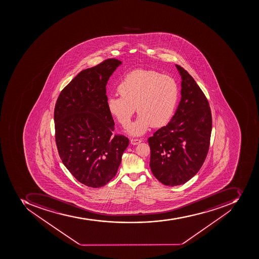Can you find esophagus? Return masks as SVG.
I'll list each match as a JSON object with an SVG mask.
<instances>
[{
  "instance_id": "1",
  "label": "esophagus",
  "mask_w": 259,
  "mask_h": 259,
  "mask_svg": "<svg viewBox=\"0 0 259 259\" xmlns=\"http://www.w3.org/2000/svg\"><path fill=\"white\" fill-rule=\"evenodd\" d=\"M142 142V140L141 139H131V143L132 145H134V146H135V145L139 144V143Z\"/></svg>"
}]
</instances>
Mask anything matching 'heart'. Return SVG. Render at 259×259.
<instances>
[{
    "label": "heart",
    "mask_w": 259,
    "mask_h": 259,
    "mask_svg": "<svg viewBox=\"0 0 259 259\" xmlns=\"http://www.w3.org/2000/svg\"><path fill=\"white\" fill-rule=\"evenodd\" d=\"M120 97L107 101L108 112L119 124L126 127L135 112L140 113L127 132L141 136L152 125L164 126L174 115L179 98V88L174 77L151 69H139L128 73L117 87Z\"/></svg>",
    "instance_id": "1"
}]
</instances>
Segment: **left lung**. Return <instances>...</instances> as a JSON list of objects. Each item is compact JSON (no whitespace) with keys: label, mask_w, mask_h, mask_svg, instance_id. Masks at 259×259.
I'll return each mask as SVG.
<instances>
[{"label":"left lung","mask_w":259,"mask_h":259,"mask_svg":"<svg viewBox=\"0 0 259 259\" xmlns=\"http://www.w3.org/2000/svg\"><path fill=\"white\" fill-rule=\"evenodd\" d=\"M176 67L182 77L181 101L170 122L147 140L153 175L169 186L186 183L198 174L207 155L212 128L206 96L186 69Z\"/></svg>","instance_id":"obj_1"}]
</instances>
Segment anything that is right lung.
<instances>
[{
    "instance_id": "1",
    "label": "right lung",
    "mask_w": 259,
    "mask_h": 259,
    "mask_svg": "<svg viewBox=\"0 0 259 259\" xmlns=\"http://www.w3.org/2000/svg\"><path fill=\"white\" fill-rule=\"evenodd\" d=\"M122 62L108 59L80 72L60 93L55 138L62 163L81 184L106 185L116 176L128 139L112 136L114 120L107 108L106 85Z\"/></svg>"
}]
</instances>
